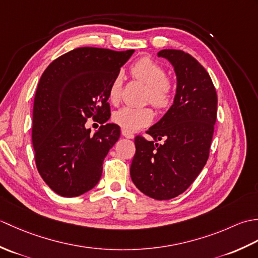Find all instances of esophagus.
<instances>
[{"mask_svg":"<svg viewBox=\"0 0 258 258\" xmlns=\"http://www.w3.org/2000/svg\"><path fill=\"white\" fill-rule=\"evenodd\" d=\"M122 135L126 139H134V135L132 133L127 132V131H125V130H122Z\"/></svg>","mask_w":258,"mask_h":258,"instance_id":"obj_1","label":"esophagus"}]
</instances>
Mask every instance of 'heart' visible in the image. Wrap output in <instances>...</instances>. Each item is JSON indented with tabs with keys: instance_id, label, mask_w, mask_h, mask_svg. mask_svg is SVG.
Returning a JSON list of instances; mask_svg holds the SVG:
<instances>
[{
	"instance_id": "b5f03b06",
	"label": "heart",
	"mask_w": 258,
	"mask_h": 258,
	"mask_svg": "<svg viewBox=\"0 0 258 258\" xmlns=\"http://www.w3.org/2000/svg\"><path fill=\"white\" fill-rule=\"evenodd\" d=\"M134 78L144 83L149 91L146 93V101L157 108H166L172 102V84L166 79V72L160 64L150 57H142L136 61L132 68ZM123 73L118 72L108 87L109 101L117 103L122 95ZM154 118V113L151 108H134L125 106L115 112L113 119L117 125L127 132H135L146 127Z\"/></svg>"
}]
</instances>
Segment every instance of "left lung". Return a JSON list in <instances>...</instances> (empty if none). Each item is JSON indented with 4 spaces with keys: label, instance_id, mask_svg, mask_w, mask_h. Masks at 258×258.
Wrapping results in <instances>:
<instances>
[{
    "label": "left lung",
    "instance_id": "1",
    "mask_svg": "<svg viewBox=\"0 0 258 258\" xmlns=\"http://www.w3.org/2000/svg\"><path fill=\"white\" fill-rule=\"evenodd\" d=\"M172 64L176 94L165 115L147 131L153 140L135 138L131 177L142 193L171 200L184 193L205 166L217 115V94L211 76L196 59L179 50H162Z\"/></svg>",
    "mask_w": 258,
    "mask_h": 258
}]
</instances>
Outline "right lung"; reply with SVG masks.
Segmentation results:
<instances>
[{"label":"right lung","mask_w":258,"mask_h":258,"mask_svg":"<svg viewBox=\"0 0 258 258\" xmlns=\"http://www.w3.org/2000/svg\"><path fill=\"white\" fill-rule=\"evenodd\" d=\"M134 50L79 47L48 65L33 106L32 142L37 171L63 197L86 193L98 183L104 158L119 139L111 116L108 87ZM102 124L94 135L87 118Z\"/></svg>","instance_id":"add662e5"}]
</instances>
